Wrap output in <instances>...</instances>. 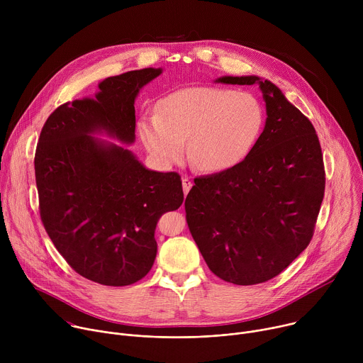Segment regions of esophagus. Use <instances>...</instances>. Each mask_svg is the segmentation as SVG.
Listing matches in <instances>:
<instances>
[{"instance_id": "34e87169", "label": "esophagus", "mask_w": 363, "mask_h": 363, "mask_svg": "<svg viewBox=\"0 0 363 363\" xmlns=\"http://www.w3.org/2000/svg\"><path fill=\"white\" fill-rule=\"evenodd\" d=\"M182 188H184V194L186 195L189 192V189L192 188V181L188 177L182 178Z\"/></svg>"}]
</instances>
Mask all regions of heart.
I'll list each match as a JSON object with an SVG mask.
<instances>
[{
  "instance_id": "obj_1",
  "label": "heart",
  "mask_w": 363,
  "mask_h": 363,
  "mask_svg": "<svg viewBox=\"0 0 363 363\" xmlns=\"http://www.w3.org/2000/svg\"><path fill=\"white\" fill-rule=\"evenodd\" d=\"M264 122L252 94L221 87H185L168 94L157 113H145L138 135L152 160L171 168L184 158L203 174H221L241 164L252 150Z\"/></svg>"
}]
</instances>
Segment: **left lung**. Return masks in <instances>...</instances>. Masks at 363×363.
Masks as SVG:
<instances>
[{"label": "left lung", "instance_id": "8db88e82", "mask_svg": "<svg viewBox=\"0 0 363 363\" xmlns=\"http://www.w3.org/2000/svg\"><path fill=\"white\" fill-rule=\"evenodd\" d=\"M216 83L258 84L267 119L241 164L194 179L186 223L216 276L251 286L280 274L312 240L325 195L323 157L312 122L274 83L258 76Z\"/></svg>", "mask_w": 363, "mask_h": 363}]
</instances>
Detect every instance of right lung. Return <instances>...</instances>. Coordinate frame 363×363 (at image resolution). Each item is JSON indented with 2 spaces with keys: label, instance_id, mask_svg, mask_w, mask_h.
Masks as SVG:
<instances>
[{
  "label": "right lung",
  "instance_id": "obj_1",
  "mask_svg": "<svg viewBox=\"0 0 363 363\" xmlns=\"http://www.w3.org/2000/svg\"><path fill=\"white\" fill-rule=\"evenodd\" d=\"M162 69L108 77L94 97L59 106L45 121L35 150L40 216L57 251L80 276L129 286L153 266L155 228L178 210L177 172L143 167L123 145L135 142V100Z\"/></svg>",
  "mask_w": 363,
  "mask_h": 363
}]
</instances>
